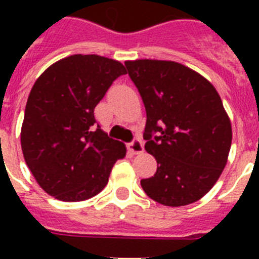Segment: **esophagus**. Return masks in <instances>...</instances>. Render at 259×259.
<instances>
[{
    "mask_svg": "<svg viewBox=\"0 0 259 259\" xmlns=\"http://www.w3.org/2000/svg\"><path fill=\"white\" fill-rule=\"evenodd\" d=\"M128 149L131 150L134 154H140L144 152V144L140 139H134L131 143L128 144Z\"/></svg>",
    "mask_w": 259,
    "mask_h": 259,
    "instance_id": "34e87169",
    "label": "esophagus"
}]
</instances>
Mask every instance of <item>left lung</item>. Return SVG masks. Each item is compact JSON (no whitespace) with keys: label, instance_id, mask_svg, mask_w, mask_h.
<instances>
[{"label":"left lung","instance_id":"8db88e82","mask_svg":"<svg viewBox=\"0 0 259 259\" xmlns=\"http://www.w3.org/2000/svg\"><path fill=\"white\" fill-rule=\"evenodd\" d=\"M146 110L145 150L157 171L141 180L144 192L164 206L203 197L227 163L230 118L217 89L196 71L172 61L124 63Z\"/></svg>","mask_w":259,"mask_h":259}]
</instances>
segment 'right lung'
I'll list each match as a JSON object with an SVG mask.
<instances>
[{
    "label": "right lung",
    "instance_id": "1",
    "mask_svg": "<svg viewBox=\"0 0 259 259\" xmlns=\"http://www.w3.org/2000/svg\"><path fill=\"white\" fill-rule=\"evenodd\" d=\"M118 61L75 54L56 62L31 89L20 132L23 155L36 182L66 202L98 194L125 145L97 124L95 107L120 75Z\"/></svg>",
    "mask_w": 259,
    "mask_h": 259
}]
</instances>
